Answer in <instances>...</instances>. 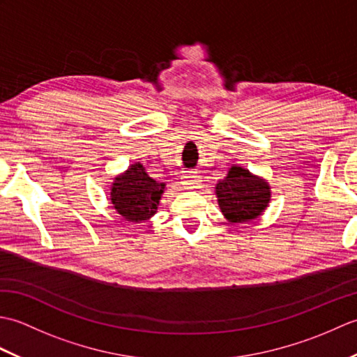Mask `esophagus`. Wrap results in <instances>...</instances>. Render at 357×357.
Listing matches in <instances>:
<instances>
[{"label":"esophagus","instance_id":"1","mask_svg":"<svg viewBox=\"0 0 357 357\" xmlns=\"http://www.w3.org/2000/svg\"><path fill=\"white\" fill-rule=\"evenodd\" d=\"M183 184L185 188H198L201 185V176L196 173H188L183 178Z\"/></svg>","mask_w":357,"mask_h":357}]
</instances>
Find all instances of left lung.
Here are the masks:
<instances>
[{
  "instance_id": "8db88e82",
  "label": "left lung",
  "mask_w": 357,
  "mask_h": 357,
  "mask_svg": "<svg viewBox=\"0 0 357 357\" xmlns=\"http://www.w3.org/2000/svg\"><path fill=\"white\" fill-rule=\"evenodd\" d=\"M216 196L227 221L248 222L267 208L271 192L267 181L233 165L227 176L216 184Z\"/></svg>"
}]
</instances>
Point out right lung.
I'll return each mask as SVG.
<instances>
[{"label":"right lung","mask_w":357,"mask_h":357,"mask_svg":"<svg viewBox=\"0 0 357 357\" xmlns=\"http://www.w3.org/2000/svg\"><path fill=\"white\" fill-rule=\"evenodd\" d=\"M165 184L150 178L141 162L118 174L110 187L113 207L126 221H147L156 213Z\"/></svg>","instance_id":"1"}]
</instances>
